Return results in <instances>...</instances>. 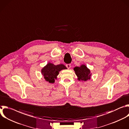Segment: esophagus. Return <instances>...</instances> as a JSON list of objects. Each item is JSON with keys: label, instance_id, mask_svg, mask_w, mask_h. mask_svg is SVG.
Here are the masks:
<instances>
[{"label": "esophagus", "instance_id": "esophagus-1", "mask_svg": "<svg viewBox=\"0 0 129 129\" xmlns=\"http://www.w3.org/2000/svg\"><path fill=\"white\" fill-rule=\"evenodd\" d=\"M66 67L68 68V69H69L70 67H71V64H67L66 65Z\"/></svg>", "mask_w": 129, "mask_h": 129}]
</instances>
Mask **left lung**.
Returning <instances> with one entry per match:
<instances>
[{
	"mask_svg": "<svg viewBox=\"0 0 129 129\" xmlns=\"http://www.w3.org/2000/svg\"><path fill=\"white\" fill-rule=\"evenodd\" d=\"M73 69L78 77V80L87 81L91 78V73H90V70L85 65H81L80 67H75Z\"/></svg>",
	"mask_w": 129,
	"mask_h": 129,
	"instance_id": "8db88e82",
	"label": "left lung"
}]
</instances>
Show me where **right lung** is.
Listing matches in <instances>:
<instances>
[{
  "label": "right lung",
  "instance_id": "right-lung-1",
  "mask_svg": "<svg viewBox=\"0 0 129 129\" xmlns=\"http://www.w3.org/2000/svg\"><path fill=\"white\" fill-rule=\"evenodd\" d=\"M67 68L63 64L55 65L52 63H49L41 70V73L44 75L46 80L50 83H54L55 79L57 78V76L59 74V71Z\"/></svg>",
  "mask_w": 129,
  "mask_h": 129
}]
</instances>
